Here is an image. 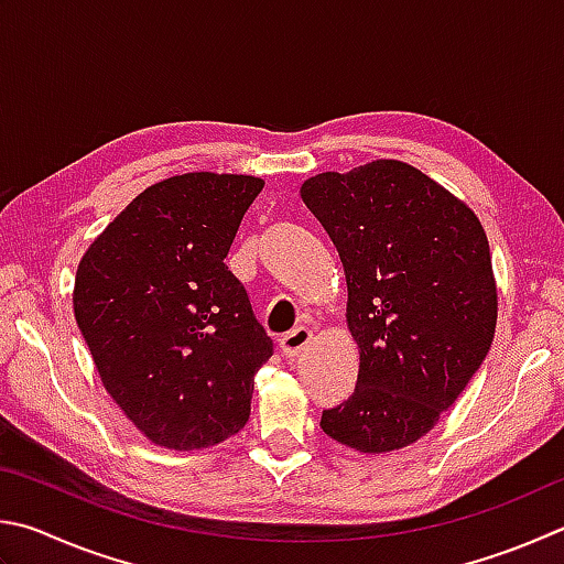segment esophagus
I'll list each match as a JSON object with an SVG mask.
<instances>
[{"label": "esophagus", "instance_id": "obj_1", "mask_svg": "<svg viewBox=\"0 0 564 564\" xmlns=\"http://www.w3.org/2000/svg\"><path fill=\"white\" fill-rule=\"evenodd\" d=\"M311 340H313V333L308 327H295V330L281 337V352L285 357H299L305 347L311 345Z\"/></svg>", "mask_w": 564, "mask_h": 564}]
</instances>
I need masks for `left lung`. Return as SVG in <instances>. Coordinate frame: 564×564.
Wrapping results in <instances>:
<instances>
[{
    "label": "left lung",
    "mask_w": 564,
    "mask_h": 564,
    "mask_svg": "<svg viewBox=\"0 0 564 564\" xmlns=\"http://www.w3.org/2000/svg\"><path fill=\"white\" fill-rule=\"evenodd\" d=\"M301 197L340 253L355 392L323 432L362 454L434 429L494 343L498 291L486 231L442 184L399 160L303 182Z\"/></svg>",
    "instance_id": "obj_1"
}]
</instances>
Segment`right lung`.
Instances as JSON below:
<instances>
[{"label":"right lung","mask_w":564,"mask_h":564,"mask_svg":"<svg viewBox=\"0 0 564 564\" xmlns=\"http://www.w3.org/2000/svg\"><path fill=\"white\" fill-rule=\"evenodd\" d=\"M261 189L249 175L162 180L78 263V330L108 394L152 444L194 452L249 422L273 340L224 259Z\"/></svg>","instance_id":"1"}]
</instances>
